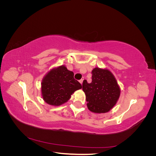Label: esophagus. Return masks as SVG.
I'll list each match as a JSON object with an SVG mask.
<instances>
[{"instance_id":"34e87169","label":"esophagus","mask_w":156,"mask_h":156,"mask_svg":"<svg viewBox=\"0 0 156 156\" xmlns=\"http://www.w3.org/2000/svg\"><path fill=\"white\" fill-rule=\"evenodd\" d=\"M83 80H84V79H81V80H80V81H79L80 83H81V84H83Z\"/></svg>"}]
</instances>
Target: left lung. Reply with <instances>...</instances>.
Masks as SVG:
<instances>
[{"label":"left lung","mask_w":156,"mask_h":156,"mask_svg":"<svg viewBox=\"0 0 156 156\" xmlns=\"http://www.w3.org/2000/svg\"><path fill=\"white\" fill-rule=\"evenodd\" d=\"M92 82L83 83L88 109L95 113L109 111L119 100L120 89L114 75L109 70L94 68L92 71Z\"/></svg>","instance_id":"8db88e82"}]
</instances>
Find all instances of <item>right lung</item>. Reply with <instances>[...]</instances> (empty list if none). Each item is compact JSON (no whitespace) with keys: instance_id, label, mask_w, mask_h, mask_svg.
Returning a JSON list of instances; mask_svg holds the SVG:
<instances>
[{"instance_id":"right-lung-1","label":"right lung","mask_w":156,"mask_h":156,"mask_svg":"<svg viewBox=\"0 0 156 156\" xmlns=\"http://www.w3.org/2000/svg\"><path fill=\"white\" fill-rule=\"evenodd\" d=\"M73 72L64 66L52 69L41 82L44 100L49 105L58 106L67 102L75 91L82 88L81 83L73 77Z\"/></svg>"}]
</instances>
